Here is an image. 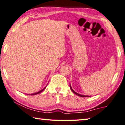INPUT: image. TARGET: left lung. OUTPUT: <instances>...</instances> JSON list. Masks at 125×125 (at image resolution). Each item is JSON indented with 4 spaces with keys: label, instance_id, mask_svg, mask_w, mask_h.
<instances>
[{
    "label": "left lung",
    "instance_id": "8db88e82",
    "mask_svg": "<svg viewBox=\"0 0 125 125\" xmlns=\"http://www.w3.org/2000/svg\"><path fill=\"white\" fill-rule=\"evenodd\" d=\"M70 89H71V91H72L73 92V93L75 94H76V95H79V96H80V97H89V96H88V95H81V94H78V93H76L75 92L73 89H72V87H71V85H70Z\"/></svg>",
    "mask_w": 125,
    "mask_h": 125
}]
</instances>
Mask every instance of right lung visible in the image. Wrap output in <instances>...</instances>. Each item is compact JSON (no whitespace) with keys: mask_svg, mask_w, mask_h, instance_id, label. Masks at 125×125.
I'll return each instance as SVG.
<instances>
[{"mask_svg":"<svg viewBox=\"0 0 125 125\" xmlns=\"http://www.w3.org/2000/svg\"><path fill=\"white\" fill-rule=\"evenodd\" d=\"M45 88H46V87H45V88H44L43 89H42V90H41V91H39V92H37V93H33V94H31V95H36V94H39V93H41V92H42V91H43V90L45 89Z\"/></svg>","mask_w":125,"mask_h":125,"instance_id":"1","label":"right lung"}]
</instances>
